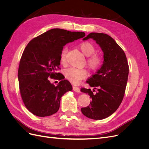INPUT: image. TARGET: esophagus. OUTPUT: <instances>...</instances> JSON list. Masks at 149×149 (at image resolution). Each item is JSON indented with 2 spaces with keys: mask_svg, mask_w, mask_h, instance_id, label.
I'll list each match as a JSON object with an SVG mask.
<instances>
[{
  "mask_svg": "<svg viewBox=\"0 0 149 149\" xmlns=\"http://www.w3.org/2000/svg\"><path fill=\"white\" fill-rule=\"evenodd\" d=\"M73 91H75L76 93H80V89H79V88L76 87V86H73Z\"/></svg>",
  "mask_w": 149,
  "mask_h": 149,
  "instance_id": "34e87169",
  "label": "esophagus"
}]
</instances>
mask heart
Wrapping results in <instances>:
<instances>
[{"instance_id": "obj_1", "label": "heart", "mask_w": 149, "mask_h": 149, "mask_svg": "<svg viewBox=\"0 0 149 149\" xmlns=\"http://www.w3.org/2000/svg\"><path fill=\"white\" fill-rule=\"evenodd\" d=\"M79 49L83 55L88 57L87 59V64L91 70H96L100 67L101 65V58L96 54H93L95 51L94 45L89 42H84L80 43L78 46ZM68 49L66 47L62 49L60 54V61L64 63L66 60V55ZM87 75V72L84 70H81L70 68L65 71V78L73 84H78L81 80L85 78Z\"/></svg>"}]
</instances>
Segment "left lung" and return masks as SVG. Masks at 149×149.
Segmentation results:
<instances>
[{
    "instance_id": "1",
    "label": "left lung",
    "mask_w": 149,
    "mask_h": 149,
    "mask_svg": "<svg viewBox=\"0 0 149 149\" xmlns=\"http://www.w3.org/2000/svg\"><path fill=\"white\" fill-rule=\"evenodd\" d=\"M94 40L103 52V63L95 74L87 81L93 88L81 89L92 101L81 109L86 117L94 120L105 119L118 109L123 100L127 85L129 65L125 54L115 40L102 33H91L83 40ZM96 89L97 92L94 93Z\"/></svg>"
}]
</instances>
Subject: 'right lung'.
Instances as JSON below:
<instances>
[{
    "mask_svg": "<svg viewBox=\"0 0 149 149\" xmlns=\"http://www.w3.org/2000/svg\"><path fill=\"white\" fill-rule=\"evenodd\" d=\"M85 36L82 31L53 29L32 39L25 47L18 71L22 100L34 115L46 117L55 114L60 108L61 97L73 87L60 68V54L66 44ZM60 80L56 87L48 79Z\"/></svg>",
    "mask_w": 149,
    "mask_h": 149,
    "instance_id": "1",
    "label": "right lung"
}]
</instances>
